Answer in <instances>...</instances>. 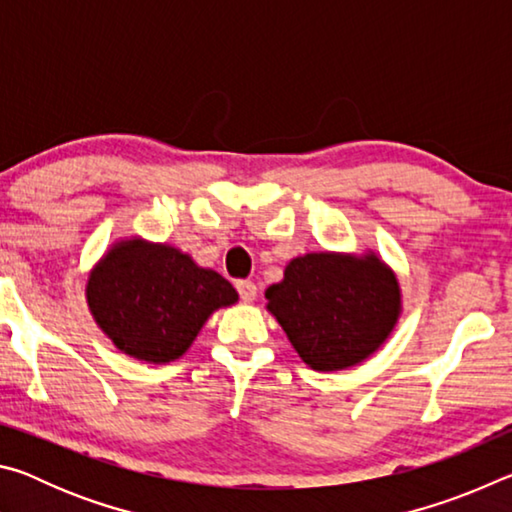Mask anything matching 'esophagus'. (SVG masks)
<instances>
[{"label":"esophagus","instance_id":"obj_1","mask_svg":"<svg viewBox=\"0 0 512 512\" xmlns=\"http://www.w3.org/2000/svg\"><path fill=\"white\" fill-rule=\"evenodd\" d=\"M237 291H239V298L244 300V302H253L255 298H257V287H255V282H250V280H239L237 284Z\"/></svg>","mask_w":512,"mask_h":512}]
</instances>
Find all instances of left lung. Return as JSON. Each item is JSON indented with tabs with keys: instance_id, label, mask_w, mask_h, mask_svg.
I'll list each match as a JSON object with an SVG mask.
<instances>
[{
	"instance_id": "obj_1",
	"label": "left lung",
	"mask_w": 512,
	"mask_h": 512,
	"mask_svg": "<svg viewBox=\"0 0 512 512\" xmlns=\"http://www.w3.org/2000/svg\"><path fill=\"white\" fill-rule=\"evenodd\" d=\"M268 311L314 370H343L375 352L400 316V287L377 257L311 253L266 289Z\"/></svg>"
}]
</instances>
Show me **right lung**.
<instances>
[{"label":"right lung","instance_id":"add662e5","mask_svg":"<svg viewBox=\"0 0 512 512\" xmlns=\"http://www.w3.org/2000/svg\"><path fill=\"white\" fill-rule=\"evenodd\" d=\"M237 302L232 284L171 246L124 241L88 282V305L121 352L167 363L183 357L214 309Z\"/></svg>","mask_w":512,"mask_h":512}]
</instances>
